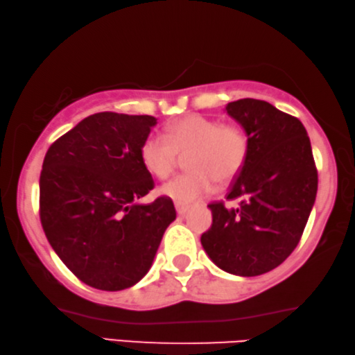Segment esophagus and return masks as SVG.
<instances>
[{"label":"esophagus","instance_id":"34e87169","mask_svg":"<svg viewBox=\"0 0 355 355\" xmlns=\"http://www.w3.org/2000/svg\"><path fill=\"white\" fill-rule=\"evenodd\" d=\"M176 212L179 214V216H185V214H187V211H189V205H182V202H176Z\"/></svg>","mask_w":355,"mask_h":355}]
</instances>
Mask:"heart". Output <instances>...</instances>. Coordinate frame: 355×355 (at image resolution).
Instances as JSON below:
<instances>
[{"label": "heart", "instance_id": "obj_1", "mask_svg": "<svg viewBox=\"0 0 355 355\" xmlns=\"http://www.w3.org/2000/svg\"><path fill=\"white\" fill-rule=\"evenodd\" d=\"M189 153L191 171L162 187V193L182 205L211 193L217 181L226 184L239 176L248 159L250 139L239 124L189 114L168 125L165 135L150 133L139 149L144 168L159 179L170 176L181 155Z\"/></svg>", "mask_w": 355, "mask_h": 355}]
</instances>
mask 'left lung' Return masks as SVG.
I'll return each instance as SVG.
<instances>
[{"label": "left lung", "mask_w": 355, "mask_h": 355, "mask_svg": "<svg viewBox=\"0 0 355 355\" xmlns=\"http://www.w3.org/2000/svg\"><path fill=\"white\" fill-rule=\"evenodd\" d=\"M226 112L250 139V153L226 200L212 201V225L201 243L220 269L257 277L280 266L294 252L309 222L318 191L310 138L294 116L258 98L230 102Z\"/></svg>", "instance_id": "left-lung-1"}]
</instances>
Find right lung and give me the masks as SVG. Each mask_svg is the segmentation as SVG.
<instances>
[{
  "label": "right lung",
  "mask_w": 355,
  "mask_h": 355,
  "mask_svg": "<svg viewBox=\"0 0 355 355\" xmlns=\"http://www.w3.org/2000/svg\"><path fill=\"white\" fill-rule=\"evenodd\" d=\"M154 116L102 112L64 133L46 150L39 181V216L58 257L72 274L102 291H121L148 274L176 211L154 189L139 149Z\"/></svg>",
  "instance_id": "1"
}]
</instances>
